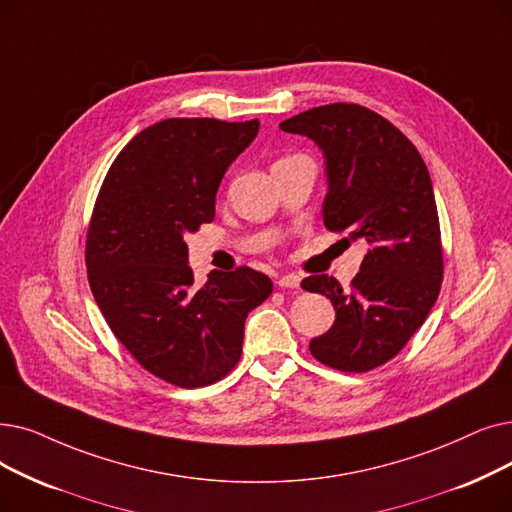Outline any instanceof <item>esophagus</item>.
<instances>
[{
    "label": "esophagus",
    "mask_w": 512,
    "mask_h": 512,
    "mask_svg": "<svg viewBox=\"0 0 512 512\" xmlns=\"http://www.w3.org/2000/svg\"><path fill=\"white\" fill-rule=\"evenodd\" d=\"M276 284H278L280 288H299L301 278H299L297 274H284V276H280V278L276 280Z\"/></svg>",
    "instance_id": "1"
}]
</instances>
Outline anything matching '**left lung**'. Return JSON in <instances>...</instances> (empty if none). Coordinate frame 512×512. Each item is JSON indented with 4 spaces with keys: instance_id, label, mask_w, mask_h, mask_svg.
Returning <instances> with one entry per match:
<instances>
[{
    "instance_id": "obj_1",
    "label": "left lung",
    "mask_w": 512,
    "mask_h": 512,
    "mask_svg": "<svg viewBox=\"0 0 512 512\" xmlns=\"http://www.w3.org/2000/svg\"><path fill=\"white\" fill-rule=\"evenodd\" d=\"M280 129L324 154V226L368 244L349 288L326 274L301 282L337 311L309 351L330 368L368 372L399 353L439 295L443 255L429 169L402 131L360 104L309 108Z\"/></svg>"
}]
</instances>
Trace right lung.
Segmentation results:
<instances>
[{"mask_svg": "<svg viewBox=\"0 0 512 512\" xmlns=\"http://www.w3.org/2000/svg\"><path fill=\"white\" fill-rule=\"evenodd\" d=\"M257 131V119L154 123L121 150L98 194L85 247L94 299L133 358L177 387L226 376L249 311L274 291L251 268L196 286L184 240L213 221L221 177Z\"/></svg>", "mask_w": 512, "mask_h": 512, "instance_id": "obj_1", "label": "right lung"}]
</instances>
